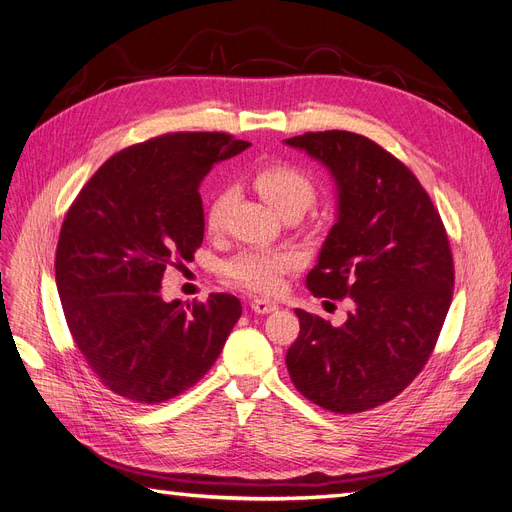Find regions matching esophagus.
I'll return each instance as SVG.
<instances>
[{
    "label": "esophagus",
    "mask_w": 512,
    "mask_h": 512,
    "mask_svg": "<svg viewBox=\"0 0 512 512\" xmlns=\"http://www.w3.org/2000/svg\"><path fill=\"white\" fill-rule=\"evenodd\" d=\"M251 310L255 314H270V312L278 310V304H274V301H270V299H253Z\"/></svg>",
    "instance_id": "esophagus-1"
}]
</instances>
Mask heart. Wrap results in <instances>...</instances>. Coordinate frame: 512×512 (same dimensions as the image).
I'll list each match as a JSON object with an SVG mask.
<instances>
[{"instance_id": "obj_1", "label": "heart", "mask_w": 512, "mask_h": 512, "mask_svg": "<svg viewBox=\"0 0 512 512\" xmlns=\"http://www.w3.org/2000/svg\"><path fill=\"white\" fill-rule=\"evenodd\" d=\"M253 185L278 215L287 211H297L301 215L314 202V183L291 164L274 162L259 166L253 173ZM230 202L232 189L225 185L217 187L208 198L204 215L208 232H221ZM295 261V255L289 251L246 249L223 261L221 274L234 287L270 295L280 291L282 278L295 266Z\"/></svg>"}]
</instances>
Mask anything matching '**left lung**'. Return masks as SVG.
Here are the masks:
<instances>
[{
    "label": "left lung",
    "instance_id": "obj_1",
    "mask_svg": "<svg viewBox=\"0 0 512 512\" xmlns=\"http://www.w3.org/2000/svg\"><path fill=\"white\" fill-rule=\"evenodd\" d=\"M285 143L329 170L337 196L306 285L316 297L352 299L339 327L295 310L287 369L312 403L361 413L403 392L430 358L453 293L449 240L420 181L371 139L327 130Z\"/></svg>",
    "mask_w": 512,
    "mask_h": 512
}]
</instances>
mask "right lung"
<instances>
[{
	"instance_id": "right-lung-1",
	"label": "right lung",
	"mask_w": 512,
	"mask_h": 512,
	"mask_svg": "<svg viewBox=\"0 0 512 512\" xmlns=\"http://www.w3.org/2000/svg\"><path fill=\"white\" fill-rule=\"evenodd\" d=\"M251 143L225 132H170L122 149L82 187L56 246V289L75 346L103 386L164 403L211 369L238 323V297L162 299L168 266L204 238L200 183Z\"/></svg>"
}]
</instances>
